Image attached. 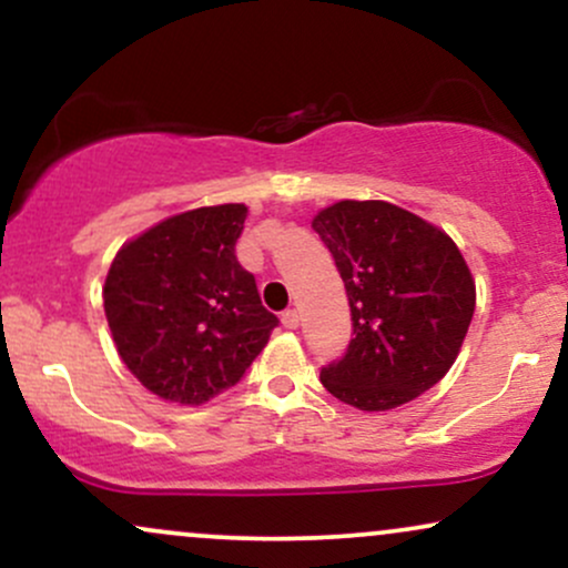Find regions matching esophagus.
I'll return each mask as SVG.
<instances>
[{
    "instance_id": "esophagus-1",
    "label": "esophagus",
    "mask_w": 568,
    "mask_h": 568,
    "mask_svg": "<svg viewBox=\"0 0 568 568\" xmlns=\"http://www.w3.org/2000/svg\"><path fill=\"white\" fill-rule=\"evenodd\" d=\"M298 321H302V315H298V310H285L283 312V325L285 328H298Z\"/></svg>"
}]
</instances>
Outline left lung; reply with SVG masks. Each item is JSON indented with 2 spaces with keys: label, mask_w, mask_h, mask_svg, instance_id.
I'll list each match as a JSON object with an SVG mask.
<instances>
[{
  "label": "left lung",
  "mask_w": 568,
  "mask_h": 568,
  "mask_svg": "<svg viewBox=\"0 0 568 568\" xmlns=\"http://www.w3.org/2000/svg\"><path fill=\"white\" fill-rule=\"evenodd\" d=\"M344 280L352 338L321 371L347 406L389 410L454 366L475 312V283L446 232L384 200H342L312 219Z\"/></svg>",
  "instance_id": "8db88e82"
}]
</instances>
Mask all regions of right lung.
I'll list each match as a JSON object with an SVG mask.
<instances>
[{
	"mask_svg": "<svg viewBox=\"0 0 568 568\" xmlns=\"http://www.w3.org/2000/svg\"><path fill=\"white\" fill-rule=\"evenodd\" d=\"M247 207H197L120 247L103 310L122 363L149 393L200 406L245 376L280 323L234 256Z\"/></svg>",
	"mask_w": 568,
	"mask_h": 568,
	"instance_id": "add662e5",
	"label": "right lung"
}]
</instances>
